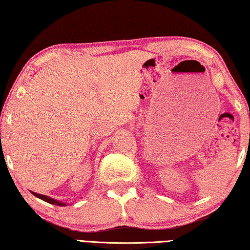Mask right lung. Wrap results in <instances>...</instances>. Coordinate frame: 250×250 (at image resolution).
Instances as JSON below:
<instances>
[{
  "label": "right lung",
  "mask_w": 250,
  "mask_h": 250,
  "mask_svg": "<svg viewBox=\"0 0 250 250\" xmlns=\"http://www.w3.org/2000/svg\"><path fill=\"white\" fill-rule=\"evenodd\" d=\"M32 194L34 196H36V197H39V198H41V200H43V201H45V202H47V203H49V204H53V205H57V206H66L67 204L65 202H62V201H57V200H55V198H52V197H49V196H46V195H43V194H37V193H35V192H32Z\"/></svg>",
  "instance_id": "add662e5"
}]
</instances>
